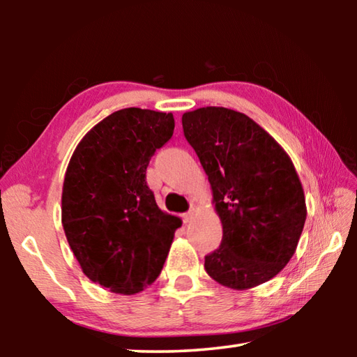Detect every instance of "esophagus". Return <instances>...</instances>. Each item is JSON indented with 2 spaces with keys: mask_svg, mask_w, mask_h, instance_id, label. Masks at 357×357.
Segmentation results:
<instances>
[{
  "mask_svg": "<svg viewBox=\"0 0 357 357\" xmlns=\"http://www.w3.org/2000/svg\"><path fill=\"white\" fill-rule=\"evenodd\" d=\"M192 219H193V211H192V209L189 211V213L183 214V220H184V223H189Z\"/></svg>",
  "mask_w": 357,
  "mask_h": 357,
  "instance_id": "obj_1",
  "label": "esophagus"
}]
</instances>
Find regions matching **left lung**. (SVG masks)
<instances>
[{
  "mask_svg": "<svg viewBox=\"0 0 357 357\" xmlns=\"http://www.w3.org/2000/svg\"><path fill=\"white\" fill-rule=\"evenodd\" d=\"M183 129L208 174L223 229L204 269L231 289L271 280L294 255L307 217L291 159L261 126L225 107L185 112Z\"/></svg>",
  "mask_w": 357,
  "mask_h": 357,
  "instance_id": "8db88e82",
  "label": "left lung"
}]
</instances>
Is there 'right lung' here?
Instances as JSON below:
<instances>
[{
  "mask_svg": "<svg viewBox=\"0 0 357 357\" xmlns=\"http://www.w3.org/2000/svg\"><path fill=\"white\" fill-rule=\"evenodd\" d=\"M173 113L123 108L84 135L64 174L61 222L83 274L112 293L137 294L159 277L183 225L157 206L146 184Z\"/></svg>",
  "mask_w": 357,
  "mask_h": 357,
  "instance_id": "obj_1",
  "label": "right lung"
}]
</instances>
